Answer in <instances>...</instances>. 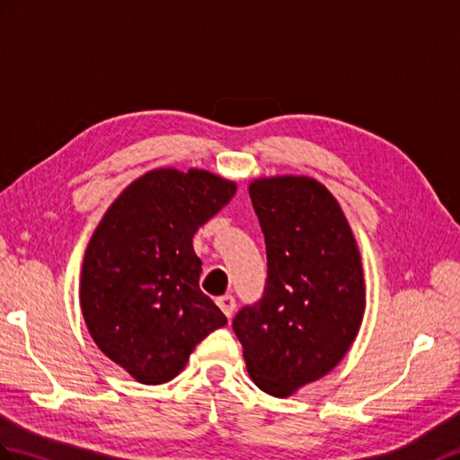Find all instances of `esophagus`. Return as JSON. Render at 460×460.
Here are the masks:
<instances>
[{
    "label": "esophagus",
    "instance_id": "1",
    "mask_svg": "<svg viewBox=\"0 0 460 460\" xmlns=\"http://www.w3.org/2000/svg\"><path fill=\"white\" fill-rule=\"evenodd\" d=\"M217 305L221 307L223 314H226L227 317H231L233 312H234V297L231 294L221 296V297H217Z\"/></svg>",
    "mask_w": 460,
    "mask_h": 460
}]
</instances>
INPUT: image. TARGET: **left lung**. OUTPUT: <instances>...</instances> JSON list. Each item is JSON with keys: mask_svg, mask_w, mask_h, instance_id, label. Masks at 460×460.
Returning a JSON list of instances; mask_svg holds the SVG:
<instances>
[{"mask_svg": "<svg viewBox=\"0 0 460 460\" xmlns=\"http://www.w3.org/2000/svg\"><path fill=\"white\" fill-rule=\"evenodd\" d=\"M269 259L264 296L233 331L251 380L288 398L333 370L355 343L367 288L355 234L335 196L315 178L270 176L249 184Z\"/></svg>", "mask_w": 460, "mask_h": 460, "instance_id": "left-lung-1", "label": "left lung"}]
</instances>
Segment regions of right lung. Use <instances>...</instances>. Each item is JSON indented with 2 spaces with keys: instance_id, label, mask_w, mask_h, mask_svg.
<instances>
[{
  "instance_id": "1",
  "label": "right lung",
  "mask_w": 460,
  "mask_h": 460,
  "mask_svg": "<svg viewBox=\"0 0 460 460\" xmlns=\"http://www.w3.org/2000/svg\"><path fill=\"white\" fill-rule=\"evenodd\" d=\"M237 181L155 168L103 213L85 247L80 307L93 343L137 382L176 378L199 341L227 325L199 290L196 231L227 206Z\"/></svg>"
}]
</instances>
